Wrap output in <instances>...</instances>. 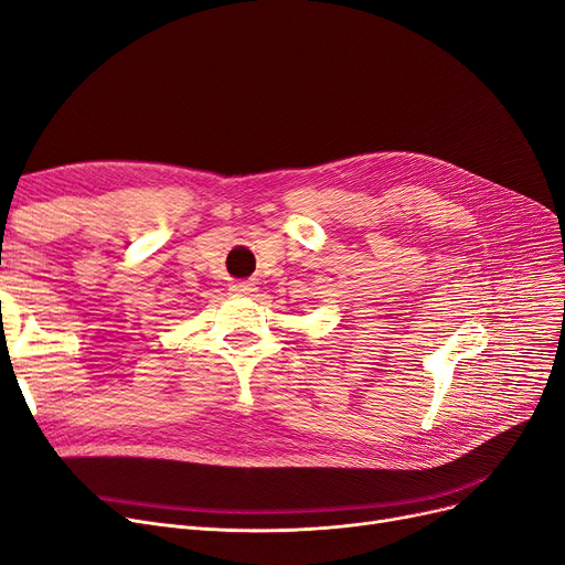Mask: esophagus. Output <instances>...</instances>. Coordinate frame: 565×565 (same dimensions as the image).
<instances>
[{
    "label": "esophagus",
    "instance_id": "34e87169",
    "mask_svg": "<svg viewBox=\"0 0 565 565\" xmlns=\"http://www.w3.org/2000/svg\"><path fill=\"white\" fill-rule=\"evenodd\" d=\"M231 292H233L235 298H249V296H254L256 288H254V284L237 281V284H233V286H231Z\"/></svg>",
    "mask_w": 565,
    "mask_h": 565
}]
</instances>
